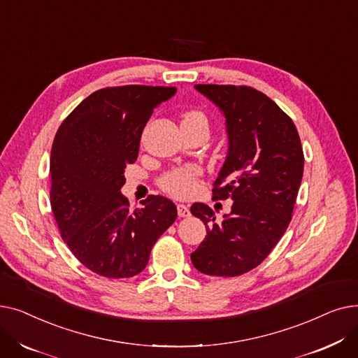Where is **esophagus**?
Returning a JSON list of instances; mask_svg holds the SVG:
<instances>
[{"label": "esophagus", "instance_id": "34e87169", "mask_svg": "<svg viewBox=\"0 0 358 358\" xmlns=\"http://www.w3.org/2000/svg\"><path fill=\"white\" fill-rule=\"evenodd\" d=\"M177 212H178V216L180 217H189L190 216V209L187 208L185 204H177Z\"/></svg>", "mask_w": 358, "mask_h": 358}]
</instances>
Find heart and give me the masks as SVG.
<instances>
[{
	"label": "heart",
	"mask_w": 358,
	"mask_h": 358,
	"mask_svg": "<svg viewBox=\"0 0 358 358\" xmlns=\"http://www.w3.org/2000/svg\"><path fill=\"white\" fill-rule=\"evenodd\" d=\"M182 123H201L208 126V120H206L201 111L193 110L184 115ZM200 176V168L194 165H187L182 168H176L171 171L165 173L159 178V187L173 197L184 199L193 194L196 190V180Z\"/></svg>",
	"instance_id": "heart-1"
}]
</instances>
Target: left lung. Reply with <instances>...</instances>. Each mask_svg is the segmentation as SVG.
Here are the masks:
<instances>
[{
	"instance_id": "8db88e82",
	"label": "left lung",
	"mask_w": 358,
	"mask_h": 358,
	"mask_svg": "<svg viewBox=\"0 0 358 358\" xmlns=\"http://www.w3.org/2000/svg\"><path fill=\"white\" fill-rule=\"evenodd\" d=\"M194 88L227 119L228 155L213 194L231 197L234 204L222 222L208 204L192 206L208 232L192 262L203 274L235 277L261 264L285 235L303 177V149L292 119L261 91L215 84Z\"/></svg>"
}]
</instances>
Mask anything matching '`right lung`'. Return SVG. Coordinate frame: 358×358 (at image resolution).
Instances as JSON below:
<instances>
[{"instance_id":"1","label":"right lung","mask_w":358,"mask_h":358,"mask_svg":"<svg viewBox=\"0 0 358 358\" xmlns=\"http://www.w3.org/2000/svg\"><path fill=\"white\" fill-rule=\"evenodd\" d=\"M174 87L124 85L92 92L62 122L50 150V204L81 264L108 278L139 274L177 219L176 204L149 196L129 209L124 168L138 159L143 127Z\"/></svg>"}]
</instances>
